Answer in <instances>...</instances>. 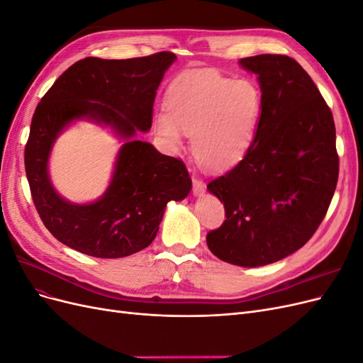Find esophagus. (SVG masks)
<instances>
[{"instance_id":"obj_1","label":"esophagus","mask_w":363,"mask_h":363,"mask_svg":"<svg viewBox=\"0 0 363 363\" xmlns=\"http://www.w3.org/2000/svg\"><path fill=\"white\" fill-rule=\"evenodd\" d=\"M192 183H194V194H195V195H200V194L204 192L206 184H204L200 179H196L195 175L192 177Z\"/></svg>"}]
</instances>
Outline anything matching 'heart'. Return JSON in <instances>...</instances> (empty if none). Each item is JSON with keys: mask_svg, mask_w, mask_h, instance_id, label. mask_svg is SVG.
Returning <instances> with one entry per match:
<instances>
[{"mask_svg": "<svg viewBox=\"0 0 363 363\" xmlns=\"http://www.w3.org/2000/svg\"><path fill=\"white\" fill-rule=\"evenodd\" d=\"M168 111L155 118V130L172 151L192 135V150L212 169L233 167L250 150L262 113L263 96L252 80H233L211 71H188L167 91Z\"/></svg>", "mask_w": 363, "mask_h": 363, "instance_id": "obj_1", "label": "heart"}]
</instances>
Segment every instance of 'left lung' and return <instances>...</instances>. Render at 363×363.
I'll use <instances>...</instances> for the list:
<instances>
[{
	"label": "left lung",
	"mask_w": 363,
	"mask_h": 363,
	"mask_svg": "<svg viewBox=\"0 0 363 363\" xmlns=\"http://www.w3.org/2000/svg\"><path fill=\"white\" fill-rule=\"evenodd\" d=\"M239 63L257 75L262 113L244 159L207 184L227 219L206 240L218 259L255 268L313 236L333 199L339 157L330 107L298 62L260 54Z\"/></svg>",
	"instance_id": "obj_1"
}]
</instances>
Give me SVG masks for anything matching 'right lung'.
<instances>
[{"label":"right lung","instance_id":"1","mask_svg":"<svg viewBox=\"0 0 363 363\" xmlns=\"http://www.w3.org/2000/svg\"><path fill=\"white\" fill-rule=\"evenodd\" d=\"M175 59L169 51L125 60L86 57L42 96L26 145V172L42 223L62 244L92 257L135 255L155 240L168 201L188 196L192 180L184 163L133 140L138 130L151 128L156 91ZM83 117L111 125L128 142L104 196L72 205L52 188L48 159L57 136Z\"/></svg>","mask_w":363,"mask_h":363}]
</instances>
